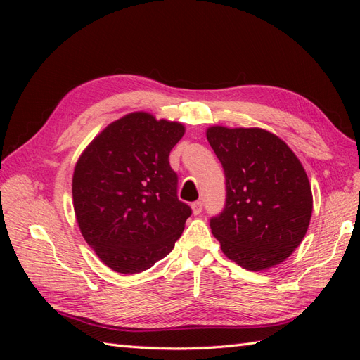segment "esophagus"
Returning a JSON list of instances; mask_svg holds the SVG:
<instances>
[{
	"label": "esophagus",
	"mask_w": 360,
	"mask_h": 360,
	"mask_svg": "<svg viewBox=\"0 0 360 360\" xmlns=\"http://www.w3.org/2000/svg\"><path fill=\"white\" fill-rule=\"evenodd\" d=\"M192 212H193V214H200L202 212V201L201 200L192 202Z\"/></svg>",
	"instance_id": "obj_1"
}]
</instances>
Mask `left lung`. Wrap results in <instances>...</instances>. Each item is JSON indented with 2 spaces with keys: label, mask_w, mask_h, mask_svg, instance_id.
I'll return each mask as SVG.
<instances>
[{
  "label": "left lung",
  "mask_w": 360,
  "mask_h": 360,
  "mask_svg": "<svg viewBox=\"0 0 360 360\" xmlns=\"http://www.w3.org/2000/svg\"><path fill=\"white\" fill-rule=\"evenodd\" d=\"M205 135L225 172V207L210 219L222 252L250 271L281 264L302 243L312 214L300 160L259 127L212 126Z\"/></svg>",
  "instance_id": "left-lung-1"
}]
</instances>
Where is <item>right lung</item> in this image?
<instances>
[{
  "label": "right lung",
  "mask_w": 360,
  "mask_h": 360,
  "mask_svg": "<svg viewBox=\"0 0 360 360\" xmlns=\"http://www.w3.org/2000/svg\"><path fill=\"white\" fill-rule=\"evenodd\" d=\"M184 126L132 112L108 124L73 171V209L79 230L102 263L123 275L141 274L167 257L192 210L177 197L169 151Z\"/></svg>",
  "instance_id": "obj_1"
}]
</instances>
